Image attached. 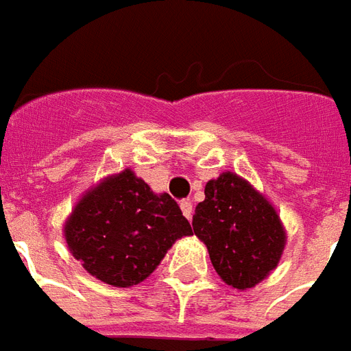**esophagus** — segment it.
<instances>
[{
	"mask_svg": "<svg viewBox=\"0 0 351 351\" xmlns=\"http://www.w3.org/2000/svg\"><path fill=\"white\" fill-rule=\"evenodd\" d=\"M180 208H182V214L188 217V219H191L193 217V202L189 201V199H184V201H180Z\"/></svg>",
	"mask_w": 351,
	"mask_h": 351,
	"instance_id": "esophagus-1",
	"label": "esophagus"
}]
</instances>
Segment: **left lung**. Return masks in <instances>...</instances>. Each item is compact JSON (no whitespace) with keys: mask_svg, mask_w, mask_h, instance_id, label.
<instances>
[{"mask_svg":"<svg viewBox=\"0 0 351 351\" xmlns=\"http://www.w3.org/2000/svg\"><path fill=\"white\" fill-rule=\"evenodd\" d=\"M193 215V232L208 247L223 281L238 290L253 288L279 264L285 230L279 215L240 176L223 173L204 188Z\"/></svg>","mask_w":351,"mask_h":351,"instance_id":"obj_1","label":"left lung"}]
</instances>
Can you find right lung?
<instances>
[{"instance_id":"right-lung-1","label":"right lung","mask_w":351,"mask_h":351,"mask_svg":"<svg viewBox=\"0 0 351 351\" xmlns=\"http://www.w3.org/2000/svg\"><path fill=\"white\" fill-rule=\"evenodd\" d=\"M189 234L191 225L175 199L154 195L130 169L90 189L64 227L69 249L83 268L123 288L145 281L167 249Z\"/></svg>"}]
</instances>
